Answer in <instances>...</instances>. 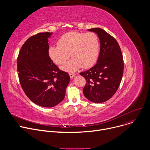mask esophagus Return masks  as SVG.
I'll list each match as a JSON object with an SVG mask.
<instances>
[{
  "label": "esophagus",
  "mask_w": 150,
  "mask_h": 150,
  "mask_svg": "<svg viewBox=\"0 0 150 150\" xmlns=\"http://www.w3.org/2000/svg\"><path fill=\"white\" fill-rule=\"evenodd\" d=\"M75 75H76V74H73V73H69V76H70L71 78H74V77Z\"/></svg>",
  "instance_id": "esophagus-1"
}]
</instances>
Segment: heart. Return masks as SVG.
<instances>
[{"instance_id":"b5f03b06","label":"heart","mask_w":150,"mask_h":150,"mask_svg":"<svg viewBox=\"0 0 150 150\" xmlns=\"http://www.w3.org/2000/svg\"><path fill=\"white\" fill-rule=\"evenodd\" d=\"M57 45L49 46L48 54L57 65H62L71 55L72 58L61 68L65 71L74 72L81 67L90 68L98 56L99 41L94 33L69 32L59 38Z\"/></svg>"}]
</instances>
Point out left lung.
Masks as SVG:
<instances>
[{
  "instance_id": "left-lung-1",
  "label": "left lung",
  "mask_w": 150,
  "mask_h": 150,
  "mask_svg": "<svg viewBox=\"0 0 150 150\" xmlns=\"http://www.w3.org/2000/svg\"><path fill=\"white\" fill-rule=\"evenodd\" d=\"M99 38L100 50L96 65L79 74L86 79L83 89L90 101L100 103L109 100L117 90L123 74V60L118 42L100 28L88 30Z\"/></svg>"
}]
</instances>
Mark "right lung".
I'll use <instances>...</instances> for the list:
<instances>
[{
  "mask_svg": "<svg viewBox=\"0 0 150 150\" xmlns=\"http://www.w3.org/2000/svg\"><path fill=\"white\" fill-rule=\"evenodd\" d=\"M53 33H40L23 45L17 59L18 76L24 93L35 104L52 108L65 98L69 74L60 71L48 54Z\"/></svg>",
  "mask_w": 150,
  "mask_h": 150,
  "instance_id": "add662e5",
  "label": "right lung"
}]
</instances>
